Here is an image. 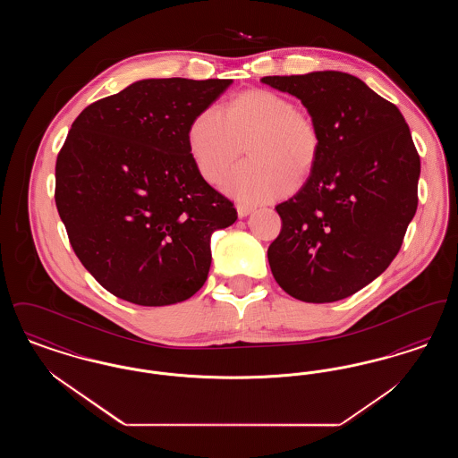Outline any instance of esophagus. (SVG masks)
<instances>
[{
	"label": "esophagus",
	"mask_w": 458,
	"mask_h": 458,
	"mask_svg": "<svg viewBox=\"0 0 458 458\" xmlns=\"http://www.w3.org/2000/svg\"><path fill=\"white\" fill-rule=\"evenodd\" d=\"M252 211H254V208H252V206H247V204H237L239 218H245V216H249Z\"/></svg>",
	"instance_id": "obj_1"
}]
</instances>
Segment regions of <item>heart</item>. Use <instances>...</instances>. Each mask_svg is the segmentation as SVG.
Instances as JSON below:
<instances>
[{
    "label": "heart",
    "instance_id": "obj_1",
    "mask_svg": "<svg viewBox=\"0 0 458 458\" xmlns=\"http://www.w3.org/2000/svg\"><path fill=\"white\" fill-rule=\"evenodd\" d=\"M189 153L199 174L216 183L239 159H249L223 182V191L245 202L282 197L304 182L321 153V135L309 114L282 94L249 89L225 108L202 109L187 131Z\"/></svg>",
    "mask_w": 458,
    "mask_h": 458
}]
</instances>
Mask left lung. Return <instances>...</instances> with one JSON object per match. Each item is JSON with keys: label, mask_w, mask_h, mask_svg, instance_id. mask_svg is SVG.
Returning <instances> with one entry per match:
<instances>
[{"label": "left lung", "mask_w": 458, "mask_h": 458, "mask_svg": "<svg viewBox=\"0 0 458 458\" xmlns=\"http://www.w3.org/2000/svg\"><path fill=\"white\" fill-rule=\"evenodd\" d=\"M302 101L321 135L304 187L276 206L275 280L302 302L347 299L394 259L417 209L420 159L400 109L335 70L262 77Z\"/></svg>", "instance_id": "8db88e82"}]
</instances>
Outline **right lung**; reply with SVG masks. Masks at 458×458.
<instances>
[{"label":"right lung","instance_id":"obj_1","mask_svg":"<svg viewBox=\"0 0 458 458\" xmlns=\"http://www.w3.org/2000/svg\"><path fill=\"white\" fill-rule=\"evenodd\" d=\"M230 86L146 79L72 123L56 159V208L77 258L118 299L176 304L208 280L211 235L237 211L197 172L187 131Z\"/></svg>","mask_w":458,"mask_h":458}]
</instances>
